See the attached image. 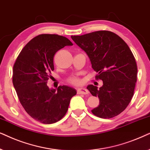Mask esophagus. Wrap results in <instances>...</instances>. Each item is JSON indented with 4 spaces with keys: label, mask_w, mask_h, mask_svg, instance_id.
Wrapping results in <instances>:
<instances>
[{
    "label": "esophagus",
    "mask_w": 150,
    "mask_h": 150,
    "mask_svg": "<svg viewBox=\"0 0 150 150\" xmlns=\"http://www.w3.org/2000/svg\"><path fill=\"white\" fill-rule=\"evenodd\" d=\"M77 93L78 94H83V95H87L89 93L88 90L86 88H80L77 89Z\"/></svg>",
    "instance_id": "obj_1"
}]
</instances>
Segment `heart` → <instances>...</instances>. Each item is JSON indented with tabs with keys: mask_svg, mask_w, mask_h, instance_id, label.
Returning a JSON list of instances; mask_svg holds the SVG:
<instances>
[{
	"mask_svg": "<svg viewBox=\"0 0 150 150\" xmlns=\"http://www.w3.org/2000/svg\"><path fill=\"white\" fill-rule=\"evenodd\" d=\"M69 82L73 83V84L75 85H78L80 83V81L78 78L77 77H71V78L69 79Z\"/></svg>",
	"mask_w": 150,
	"mask_h": 150,
	"instance_id": "1",
	"label": "heart"
}]
</instances>
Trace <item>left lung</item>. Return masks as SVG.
Segmentation results:
<instances>
[{"label":"left lung","mask_w":150,"mask_h":150,"mask_svg":"<svg viewBox=\"0 0 150 150\" xmlns=\"http://www.w3.org/2000/svg\"><path fill=\"white\" fill-rule=\"evenodd\" d=\"M71 38L88 56L97 79L103 86L90 84L87 89L98 97L99 105L92 110L97 117L112 118L126 108L134 95L137 66L130 49L123 40L108 31H99Z\"/></svg>","instance_id":"left-lung-1"}]
</instances>
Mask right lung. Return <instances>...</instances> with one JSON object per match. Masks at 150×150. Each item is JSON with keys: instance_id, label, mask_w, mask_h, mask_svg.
<instances>
[{"instance_id": "right-lung-1", "label": "right lung", "mask_w": 150, "mask_h": 150, "mask_svg": "<svg viewBox=\"0 0 150 150\" xmlns=\"http://www.w3.org/2000/svg\"><path fill=\"white\" fill-rule=\"evenodd\" d=\"M73 43L66 37L41 34L23 48L13 68V84L20 102L33 119L51 124L66 115L76 90L69 86L49 88L47 81L54 70L57 51Z\"/></svg>"}]
</instances>
